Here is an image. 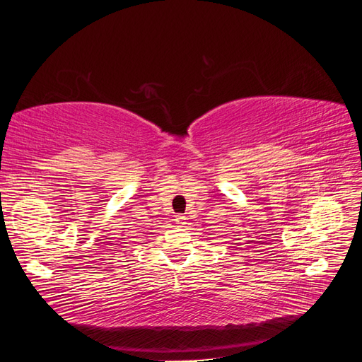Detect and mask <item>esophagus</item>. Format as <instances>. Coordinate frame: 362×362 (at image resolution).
<instances>
[{
    "label": "esophagus",
    "instance_id": "esophagus-1",
    "mask_svg": "<svg viewBox=\"0 0 362 362\" xmlns=\"http://www.w3.org/2000/svg\"><path fill=\"white\" fill-rule=\"evenodd\" d=\"M175 222H177V225L178 226H184L185 223H187V217H185V216H182V214H178L177 217H175Z\"/></svg>",
    "mask_w": 362,
    "mask_h": 362
}]
</instances>
